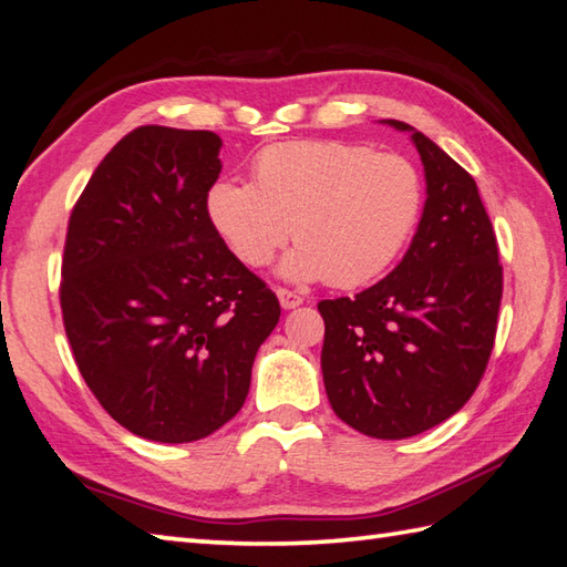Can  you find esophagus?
Listing matches in <instances>:
<instances>
[{"mask_svg":"<svg viewBox=\"0 0 567 567\" xmlns=\"http://www.w3.org/2000/svg\"><path fill=\"white\" fill-rule=\"evenodd\" d=\"M277 299H280L282 309H295L305 302V297H299L292 290H285V287H277Z\"/></svg>","mask_w":567,"mask_h":567,"instance_id":"34e87169","label":"esophagus"}]
</instances>
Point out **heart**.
I'll return each instance as SVG.
<instances>
[{"mask_svg":"<svg viewBox=\"0 0 567 567\" xmlns=\"http://www.w3.org/2000/svg\"><path fill=\"white\" fill-rule=\"evenodd\" d=\"M421 209L424 183L412 161L327 138L262 148L252 185L219 179L207 195L209 224L248 268L272 262L292 234L299 244L280 275L343 290L375 280L400 258Z\"/></svg>","mask_w":567,"mask_h":567,"instance_id":"heart-1","label":"heart"}]
</instances>
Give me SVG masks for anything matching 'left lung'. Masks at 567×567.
<instances>
[{"instance_id":"8db88e82","label":"left lung","mask_w":567,"mask_h":567,"mask_svg":"<svg viewBox=\"0 0 567 567\" xmlns=\"http://www.w3.org/2000/svg\"><path fill=\"white\" fill-rule=\"evenodd\" d=\"M426 177L402 262L355 297L323 299L321 372L336 416L372 439L416 436L453 416L485 375L502 265L475 179L404 122Z\"/></svg>"}]
</instances>
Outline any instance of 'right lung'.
Instances as JSON below:
<instances>
[{
  "mask_svg": "<svg viewBox=\"0 0 567 567\" xmlns=\"http://www.w3.org/2000/svg\"><path fill=\"white\" fill-rule=\"evenodd\" d=\"M212 131L141 126L70 214L60 307L84 382L141 439L189 443L244 406L280 302L207 216Z\"/></svg>",
  "mask_w": 567,
  "mask_h": 567,
  "instance_id": "1",
  "label": "right lung"
}]
</instances>
